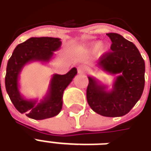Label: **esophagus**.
<instances>
[{
  "label": "esophagus",
  "instance_id": "1",
  "mask_svg": "<svg viewBox=\"0 0 151 151\" xmlns=\"http://www.w3.org/2000/svg\"><path fill=\"white\" fill-rule=\"evenodd\" d=\"M87 71V68L85 65H80L78 68V73H86Z\"/></svg>",
  "mask_w": 151,
  "mask_h": 151
}]
</instances>
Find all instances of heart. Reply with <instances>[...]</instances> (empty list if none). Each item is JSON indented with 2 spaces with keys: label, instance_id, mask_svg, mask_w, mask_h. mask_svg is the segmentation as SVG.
Instances as JSON below:
<instances>
[{
  "label": "heart",
  "instance_id": "1",
  "mask_svg": "<svg viewBox=\"0 0 151 151\" xmlns=\"http://www.w3.org/2000/svg\"><path fill=\"white\" fill-rule=\"evenodd\" d=\"M89 50L93 54L97 53L99 56H102L108 51V47L103 43H100L99 41H96V42L91 43V45L89 47Z\"/></svg>",
  "mask_w": 151,
  "mask_h": 151
}]
</instances>
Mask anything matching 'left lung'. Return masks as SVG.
I'll return each instance as SVG.
<instances>
[{"label":"left lung","instance_id":"left-lung-1","mask_svg":"<svg viewBox=\"0 0 151 151\" xmlns=\"http://www.w3.org/2000/svg\"><path fill=\"white\" fill-rule=\"evenodd\" d=\"M111 52L99 58L103 71L117 74L111 90L93 77H88L86 99L96 113L108 117L122 116L136 104L145 86V61L132 42L116 33H108Z\"/></svg>","mask_w":151,"mask_h":151}]
</instances>
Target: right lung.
Segmentation results:
<instances>
[{
    "label": "right lung",
    "instance_id": "obj_1",
    "mask_svg": "<svg viewBox=\"0 0 151 151\" xmlns=\"http://www.w3.org/2000/svg\"><path fill=\"white\" fill-rule=\"evenodd\" d=\"M59 38L32 37L18 44L8 60L5 75V89L10 100L20 113L34 120H44L58 115L62 109L63 93L78 73L75 67L66 74H53L48 91L42 100L25 99L19 91V75L27 64L48 62L54 52L60 49ZM1 84V80H0Z\"/></svg>",
    "mask_w": 151,
    "mask_h": 151
}]
</instances>
